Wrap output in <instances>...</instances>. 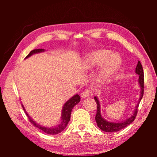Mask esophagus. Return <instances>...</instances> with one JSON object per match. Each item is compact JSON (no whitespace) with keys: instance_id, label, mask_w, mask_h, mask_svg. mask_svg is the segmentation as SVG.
<instances>
[{"instance_id":"obj_1","label":"esophagus","mask_w":157,"mask_h":157,"mask_svg":"<svg viewBox=\"0 0 157 157\" xmlns=\"http://www.w3.org/2000/svg\"><path fill=\"white\" fill-rule=\"evenodd\" d=\"M91 93L90 92L89 90H84V91L82 93V94H81V98H87V97H89V95L91 94Z\"/></svg>"}]
</instances>
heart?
Segmentation results:
<instances>
[{
    "label": "heart",
    "instance_id": "obj_1",
    "mask_svg": "<svg viewBox=\"0 0 157 157\" xmlns=\"http://www.w3.org/2000/svg\"><path fill=\"white\" fill-rule=\"evenodd\" d=\"M121 57L109 50H98L89 52L84 58L83 66L86 70H91L102 64L96 76L98 84H104L110 81L120 69Z\"/></svg>",
    "mask_w": 157,
    "mask_h": 157
}]
</instances>
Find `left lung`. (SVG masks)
Masks as SVG:
<instances>
[{
    "mask_svg": "<svg viewBox=\"0 0 157 157\" xmlns=\"http://www.w3.org/2000/svg\"><path fill=\"white\" fill-rule=\"evenodd\" d=\"M135 73H136L138 75H139V84L140 89V95H139V99L138 101L137 104L135 106V108L134 111H133L132 113L125 120L121 121L118 122H111L108 121L106 120L105 118H103V116L101 114V106L100 100L98 99L97 96L94 97V99L95 102L97 103V112L96 116H95V121L97 123V125L99 127L100 129H102V131L106 132H116L118 131L124 129V127H126L131 124L133 121H134L135 118H136V114H137V109L139 107V105L143 95V91H144V73H143V66L141 65L140 62H138V64L135 69Z\"/></svg>",
    "mask_w": 157,
    "mask_h": 157,
    "instance_id": "8db88e82",
    "label": "left lung"
}]
</instances>
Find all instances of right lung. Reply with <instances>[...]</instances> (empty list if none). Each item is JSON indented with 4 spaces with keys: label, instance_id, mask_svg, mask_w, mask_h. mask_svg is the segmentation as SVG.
Returning a JSON list of instances; mask_svg holds the SVG:
<instances>
[{
    "label": "right lung",
    "instance_id": "1",
    "mask_svg": "<svg viewBox=\"0 0 157 157\" xmlns=\"http://www.w3.org/2000/svg\"><path fill=\"white\" fill-rule=\"evenodd\" d=\"M44 51H45L44 49H35V50H32V51L29 53L28 55H27V57H25V59L31 57L32 55H33L34 54L43 52ZM79 101H80V97H79V95L78 94L74 95L72 98H71L68 100L66 101V102L64 103V105H63V107L62 109L60 123H58L57 125L51 126V127L44 126L39 123H37L35 121H34L33 118L29 115L27 111H25V109L24 107V106L23 105V104H22V107L23 108V109H24V111H25L26 115L28 116L29 120H30V122L31 123H33V124L34 127L42 130V131L44 132L46 134L55 135V134H59L60 132H62L63 130L66 128V126H67V124L71 118V111H72L73 107H75L77 104H78Z\"/></svg>",
    "mask_w": 157,
    "mask_h": 157
}]
</instances>
